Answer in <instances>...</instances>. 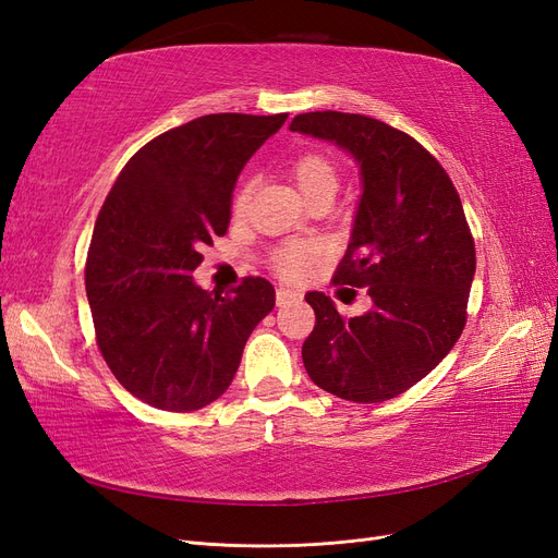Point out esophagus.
<instances>
[{
  "instance_id": "34e87169",
  "label": "esophagus",
  "mask_w": 558,
  "mask_h": 558,
  "mask_svg": "<svg viewBox=\"0 0 558 558\" xmlns=\"http://www.w3.org/2000/svg\"><path fill=\"white\" fill-rule=\"evenodd\" d=\"M302 295L298 291H291V289H277V305L279 307H286L291 305V302H298Z\"/></svg>"
}]
</instances>
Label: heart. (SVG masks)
I'll use <instances>...</instances> for the list:
<instances>
[{"mask_svg":"<svg viewBox=\"0 0 558 558\" xmlns=\"http://www.w3.org/2000/svg\"><path fill=\"white\" fill-rule=\"evenodd\" d=\"M289 177L293 179L295 189L305 199L318 193L335 195L337 185H340V170H337V165L328 156L318 154V150L300 154L289 167ZM248 197H251V189L244 183L242 189L234 193V199H232L234 218H242L246 214ZM316 256H318L316 242L286 240L269 253V265H272V269L281 279H300L307 272V267L316 260Z\"/></svg>","mask_w":558,"mask_h":558,"instance_id":"1","label":"heart"}]
</instances>
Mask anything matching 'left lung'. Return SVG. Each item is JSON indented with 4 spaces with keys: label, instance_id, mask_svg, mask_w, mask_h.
Masks as SVG:
<instances>
[{
    "label": "left lung",
    "instance_id": "1",
    "mask_svg": "<svg viewBox=\"0 0 558 558\" xmlns=\"http://www.w3.org/2000/svg\"><path fill=\"white\" fill-rule=\"evenodd\" d=\"M291 130L335 142L361 165V205L332 283L373 298V310L347 318L326 293L305 295L316 314L302 344L307 375L351 402L396 398L424 379L465 328L475 240L461 197L435 156L377 118L312 111L295 116Z\"/></svg>",
    "mask_w": 558,
    "mask_h": 558
}]
</instances>
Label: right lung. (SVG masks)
I'll list each match as a JSON object with an SVG mask.
<instances>
[{"instance_id":"add662e5","label":"right lung","mask_w":558,"mask_h":558,"mask_svg":"<svg viewBox=\"0 0 558 558\" xmlns=\"http://www.w3.org/2000/svg\"><path fill=\"white\" fill-rule=\"evenodd\" d=\"M289 113H209L167 130L118 174L95 221L86 293L97 347L150 408L193 412L228 391L275 286L244 277L230 293L193 281L199 248L223 238L248 158Z\"/></svg>"}]
</instances>
